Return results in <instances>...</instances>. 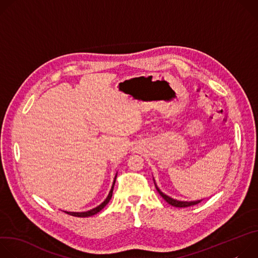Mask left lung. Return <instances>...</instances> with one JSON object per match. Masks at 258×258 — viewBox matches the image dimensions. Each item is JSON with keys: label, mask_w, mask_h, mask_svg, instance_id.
<instances>
[{"label": "left lung", "mask_w": 258, "mask_h": 258, "mask_svg": "<svg viewBox=\"0 0 258 258\" xmlns=\"http://www.w3.org/2000/svg\"><path fill=\"white\" fill-rule=\"evenodd\" d=\"M153 180H154V185L156 187V190L157 192L160 194V196L170 205L174 206V207H189V206H193V205H196L198 203H200L202 200H196V201H179V200H176V199H173L167 195H165L163 192H161V190L157 187L156 182H155V179L153 177Z\"/></svg>", "instance_id": "left-lung-1"}]
</instances>
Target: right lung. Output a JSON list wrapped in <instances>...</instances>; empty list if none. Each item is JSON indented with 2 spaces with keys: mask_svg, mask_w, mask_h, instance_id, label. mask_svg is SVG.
Masks as SVG:
<instances>
[{
  "mask_svg": "<svg viewBox=\"0 0 258 258\" xmlns=\"http://www.w3.org/2000/svg\"><path fill=\"white\" fill-rule=\"evenodd\" d=\"M116 176H117V173L115 174V177H114V180H113V183H112V187H111V190H110L107 198L97 207L91 209V210H88V211H83V212H71V211H65L67 214H70L72 216H78V217H88V216H92L98 212H100L107 204L108 202L110 201V199H111L112 197V193H113V189H114V185H115V180H116Z\"/></svg>",
  "mask_w": 258,
  "mask_h": 258,
  "instance_id": "right-lung-1",
  "label": "right lung"
}]
</instances>
